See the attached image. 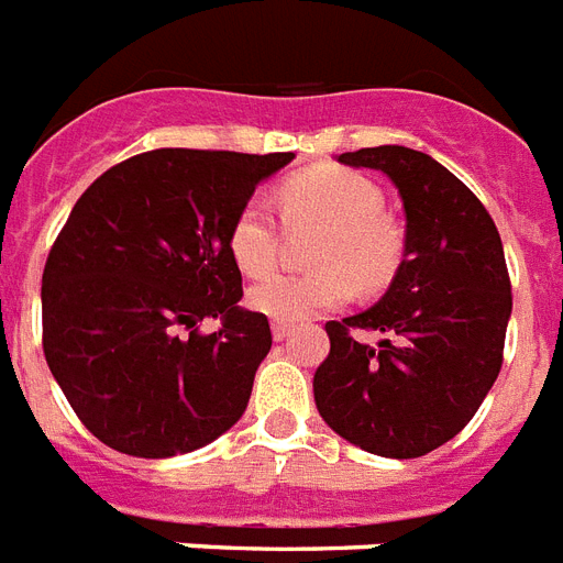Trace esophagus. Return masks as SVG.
Here are the masks:
<instances>
[{
  "instance_id": "obj_1",
  "label": "esophagus",
  "mask_w": 563,
  "mask_h": 563,
  "mask_svg": "<svg viewBox=\"0 0 563 563\" xmlns=\"http://www.w3.org/2000/svg\"><path fill=\"white\" fill-rule=\"evenodd\" d=\"M290 331H294V328L287 325V322H273V340H278V343H282L285 336H290Z\"/></svg>"
}]
</instances>
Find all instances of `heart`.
<instances>
[{"mask_svg":"<svg viewBox=\"0 0 563 563\" xmlns=\"http://www.w3.org/2000/svg\"><path fill=\"white\" fill-rule=\"evenodd\" d=\"M290 227H317L310 276H269L246 294L250 308L276 322H302L319 310L340 308L360 287L386 285L401 264L404 235L384 214L380 188L357 170L313 165L278 191ZM229 255L246 276H264L278 253V223L269 206L246 200L229 227Z\"/></svg>","mask_w":563,"mask_h":563,"instance_id":"obj_1","label":"heart"}]
</instances>
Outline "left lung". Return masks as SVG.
<instances>
[{"mask_svg": "<svg viewBox=\"0 0 563 563\" xmlns=\"http://www.w3.org/2000/svg\"><path fill=\"white\" fill-rule=\"evenodd\" d=\"M336 162L393 179L407 232L389 290L325 325L331 352L313 401L360 451L416 460L451 442L500 375L511 317L500 232L474 191L421 151L363 147ZM357 327L377 330L378 345L354 341Z\"/></svg>", "mask_w": 563, "mask_h": 563, "instance_id": "1", "label": "left lung"}]
</instances>
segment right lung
<instances>
[{"label":"right lung","mask_w":563,"mask_h":563,"mask_svg":"<svg viewBox=\"0 0 563 563\" xmlns=\"http://www.w3.org/2000/svg\"><path fill=\"white\" fill-rule=\"evenodd\" d=\"M294 154L159 147L92 183L43 269V352L107 448L191 453L244 416L273 334L241 308L229 227ZM203 318L218 332L200 335Z\"/></svg>","instance_id":"right-lung-1"}]
</instances>
